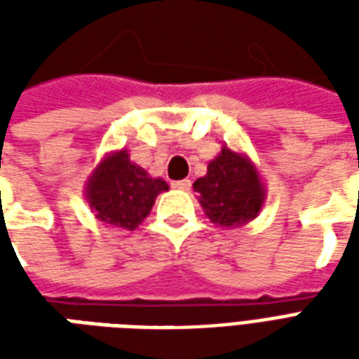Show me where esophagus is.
<instances>
[{
  "instance_id": "34e87169",
  "label": "esophagus",
  "mask_w": 359,
  "mask_h": 359,
  "mask_svg": "<svg viewBox=\"0 0 359 359\" xmlns=\"http://www.w3.org/2000/svg\"><path fill=\"white\" fill-rule=\"evenodd\" d=\"M172 187L179 188V190H190V180L188 179L177 180V182H172Z\"/></svg>"
}]
</instances>
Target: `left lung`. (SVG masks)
<instances>
[{"instance_id":"obj_1","label":"left lung","mask_w":359,"mask_h":359,"mask_svg":"<svg viewBox=\"0 0 359 359\" xmlns=\"http://www.w3.org/2000/svg\"><path fill=\"white\" fill-rule=\"evenodd\" d=\"M198 202L211 223L236 229L254 221L265 203V184L246 154L223 146L194 182Z\"/></svg>"}]
</instances>
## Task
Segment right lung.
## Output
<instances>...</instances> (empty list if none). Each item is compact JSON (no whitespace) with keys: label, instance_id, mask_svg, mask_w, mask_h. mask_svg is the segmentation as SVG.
Masks as SVG:
<instances>
[{"label":"right lung","instance_id":"obj_1","mask_svg":"<svg viewBox=\"0 0 359 359\" xmlns=\"http://www.w3.org/2000/svg\"><path fill=\"white\" fill-rule=\"evenodd\" d=\"M165 190H169V184L149 177L140 165L130 161L128 149L123 148L103 156L86 180L84 196L103 225L134 231Z\"/></svg>","mask_w":359,"mask_h":359}]
</instances>
